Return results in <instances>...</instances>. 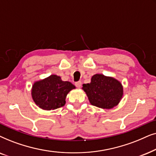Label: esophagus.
Returning <instances> with one entry per match:
<instances>
[{
	"label": "esophagus",
	"mask_w": 156,
	"mask_h": 156,
	"mask_svg": "<svg viewBox=\"0 0 156 156\" xmlns=\"http://www.w3.org/2000/svg\"><path fill=\"white\" fill-rule=\"evenodd\" d=\"M75 85H76V86L77 87V88H80V86H81L82 83L80 81H78V82H76V83H75Z\"/></svg>",
	"instance_id": "esophagus-1"
}]
</instances>
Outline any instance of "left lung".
<instances>
[{
	"mask_svg": "<svg viewBox=\"0 0 156 156\" xmlns=\"http://www.w3.org/2000/svg\"><path fill=\"white\" fill-rule=\"evenodd\" d=\"M89 102L103 109H111L118 105L123 95L121 83L113 77L103 74L93 75L90 83L83 85Z\"/></svg>",
	"mask_w": 156,
	"mask_h": 156,
	"instance_id": "obj_1",
	"label": "left lung"
}]
</instances>
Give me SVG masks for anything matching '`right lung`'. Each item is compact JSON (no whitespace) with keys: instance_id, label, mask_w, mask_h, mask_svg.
Instances as JSON below:
<instances>
[{"instance_id":"right-lung-1","label":"right lung","mask_w":156,"mask_h":156,"mask_svg":"<svg viewBox=\"0 0 156 156\" xmlns=\"http://www.w3.org/2000/svg\"><path fill=\"white\" fill-rule=\"evenodd\" d=\"M76 88L71 83L63 81L56 75L36 80L32 86L31 96L37 106L45 111L55 110L66 104L68 93Z\"/></svg>"}]
</instances>
